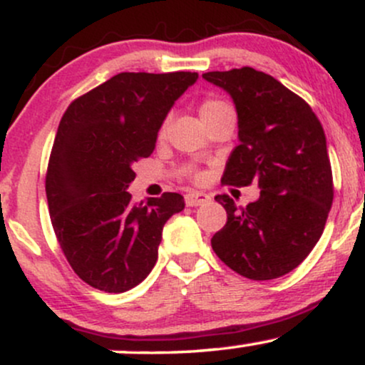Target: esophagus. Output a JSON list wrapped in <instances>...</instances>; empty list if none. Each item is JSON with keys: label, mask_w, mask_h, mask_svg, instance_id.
I'll use <instances>...</instances> for the list:
<instances>
[{"label": "esophagus", "mask_w": 365, "mask_h": 365, "mask_svg": "<svg viewBox=\"0 0 365 365\" xmlns=\"http://www.w3.org/2000/svg\"><path fill=\"white\" fill-rule=\"evenodd\" d=\"M209 199H211V197L204 194V192H188L185 195V204L187 206L194 207V206H200V204L209 202Z\"/></svg>", "instance_id": "1"}]
</instances>
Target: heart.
<instances>
[{
    "mask_svg": "<svg viewBox=\"0 0 365 365\" xmlns=\"http://www.w3.org/2000/svg\"><path fill=\"white\" fill-rule=\"evenodd\" d=\"M226 111H232V106H230L226 101H223V99L206 98L202 103H200V115H202L204 121L216 118V116H220L221 113H226ZM166 125H168V118L163 121L161 127H159V137L165 135ZM195 178H199V177H195Z\"/></svg>",
    "mask_w": 365,
    "mask_h": 365,
    "instance_id": "obj_1",
    "label": "heart"
}]
</instances>
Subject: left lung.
I'll list each match as a JSON object with an SVG mask.
<instances>
[{"label": "left lung", "mask_w": 365, "mask_h": 365, "mask_svg": "<svg viewBox=\"0 0 365 365\" xmlns=\"http://www.w3.org/2000/svg\"><path fill=\"white\" fill-rule=\"evenodd\" d=\"M202 77L232 96L238 115L240 144L221 183L261 188L245 207L215 197L228 220L211 238L212 250L245 278H279L307 257L328 220L334 190L324 130L312 108L271 75L242 66Z\"/></svg>", "instance_id": "8db88e82"}]
</instances>
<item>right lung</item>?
Listing matches in <instances>:
<instances>
[{
    "mask_svg": "<svg viewBox=\"0 0 365 365\" xmlns=\"http://www.w3.org/2000/svg\"><path fill=\"white\" fill-rule=\"evenodd\" d=\"M195 72H123L70 103L46 173V195L66 261L91 287L121 293L158 261L163 226L185 207L177 192L135 204L132 166L156 148L159 127Z\"/></svg>",
    "mask_w": 365,
    "mask_h": 365,
    "instance_id": "add662e5",
    "label": "right lung"
}]
</instances>
